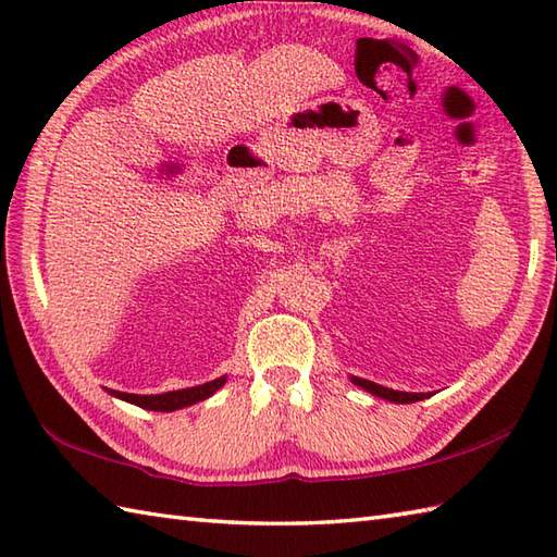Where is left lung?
Listing matches in <instances>:
<instances>
[{
	"label": "left lung",
	"instance_id": "obj_1",
	"mask_svg": "<svg viewBox=\"0 0 557 557\" xmlns=\"http://www.w3.org/2000/svg\"><path fill=\"white\" fill-rule=\"evenodd\" d=\"M351 383L359 385L361 389H366V393H371L375 397L387 399V401H397V405H411V401H419V399L431 397V393H399V389L377 385L373 381H366V377H357V375H351Z\"/></svg>",
	"mask_w": 557,
	"mask_h": 557
}]
</instances>
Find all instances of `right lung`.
I'll list each match as a JSON object with an SVG mask.
<instances>
[{
	"label": "right lung",
	"mask_w": 557,
	"mask_h": 557,
	"mask_svg": "<svg viewBox=\"0 0 557 557\" xmlns=\"http://www.w3.org/2000/svg\"><path fill=\"white\" fill-rule=\"evenodd\" d=\"M224 383H227V375H220L215 381L203 383V385L172 389V393H162V395H132V393H120V389H108V393L116 399H124L128 405H136L148 411H176L212 397Z\"/></svg>",
	"instance_id": "right-lung-1"
}]
</instances>
